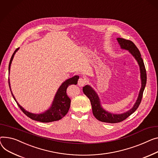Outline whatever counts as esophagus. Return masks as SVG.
I'll return each instance as SVG.
<instances>
[{"instance_id": "obj_1", "label": "esophagus", "mask_w": 158, "mask_h": 158, "mask_svg": "<svg viewBox=\"0 0 158 158\" xmlns=\"http://www.w3.org/2000/svg\"><path fill=\"white\" fill-rule=\"evenodd\" d=\"M87 83V81L86 79H84V78H80L79 80H78V85L81 87L82 86H84L85 85H86Z\"/></svg>"}]
</instances>
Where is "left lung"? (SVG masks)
<instances>
[{
    "instance_id": "left-lung-1",
    "label": "left lung",
    "mask_w": 158,
    "mask_h": 158,
    "mask_svg": "<svg viewBox=\"0 0 158 158\" xmlns=\"http://www.w3.org/2000/svg\"><path fill=\"white\" fill-rule=\"evenodd\" d=\"M117 40L121 46V48L122 49L128 50L131 52V55L135 57V58L136 60V61H138V64L140 66V69L142 87L139 94L137 100H136V103H135L133 107L128 112L121 114H114L112 113H109L103 109L100 106V99L95 91L88 85L83 87L82 91L88 97L91 102V104L92 106V111L94 116L100 121L108 123H118L122 122L123 121L128 118L131 114H132L138 109L142 101L143 93L147 82L146 70L143 59L141 57L140 52L139 49L136 48L135 44L131 40L124 39L123 38H118Z\"/></svg>"
}]
</instances>
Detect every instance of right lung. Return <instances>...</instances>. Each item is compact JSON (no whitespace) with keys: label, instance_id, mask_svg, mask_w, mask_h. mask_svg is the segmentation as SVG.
<instances>
[{"label":"right lung","instance_id":"right-lung-1","mask_svg":"<svg viewBox=\"0 0 158 158\" xmlns=\"http://www.w3.org/2000/svg\"><path fill=\"white\" fill-rule=\"evenodd\" d=\"M18 49L19 48L15 51L14 53L13 54L11 58H10V61H9V72L10 64H11V61L13 59L14 55L16 53V52L18 50ZM79 78V77L78 76H75L74 77L69 79L68 80L65 81L64 83H63L61 85V86L59 88L56 94L51 107L49 110H48L46 112H44L43 114H32L26 111L25 110H24V109H23L22 107H21L18 103V102L15 100V98L13 96V93H11L13 94L14 99L16 102L18 107L27 115V116H28L30 119H33L34 121H40L42 123H49L52 121H56L62 119L68 112L70 106V99L67 96L66 90L67 87L69 85H77ZM9 85L10 84L9 82Z\"/></svg>","mask_w":158,"mask_h":158}]
</instances>
